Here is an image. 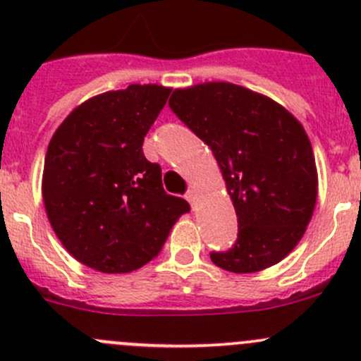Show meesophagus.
<instances>
[{"instance_id": "esophagus-1", "label": "esophagus", "mask_w": 361, "mask_h": 361, "mask_svg": "<svg viewBox=\"0 0 361 361\" xmlns=\"http://www.w3.org/2000/svg\"><path fill=\"white\" fill-rule=\"evenodd\" d=\"M185 199L190 204H195V201H197V192H195L194 188H190V190H187V194H185Z\"/></svg>"}]
</instances>
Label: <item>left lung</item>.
Instances as JSON below:
<instances>
[{"instance_id":"obj_1","label":"left lung","mask_w":361,"mask_h":361,"mask_svg":"<svg viewBox=\"0 0 361 361\" xmlns=\"http://www.w3.org/2000/svg\"><path fill=\"white\" fill-rule=\"evenodd\" d=\"M174 115L211 148L238 214V239L211 251L235 274L281 262L304 235L318 174L304 127L276 101L227 82L174 90Z\"/></svg>"}]
</instances>
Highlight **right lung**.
<instances>
[{"instance_id":"add662e5","label":"right lung","mask_w":361,"mask_h":361,"mask_svg":"<svg viewBox=\"0 0 361 361\" xmlns=\"http://www.w3.org/2000/svg\"><path fill=\"white\" fill-rule=\"evenodd\" d=\"M160 85H129L75 108L52 136L43 167V202L69 255L108 274L157 257L190 206L166 194L162 169L143 141L169 97Z\"/></svg>"}]
</instances>
